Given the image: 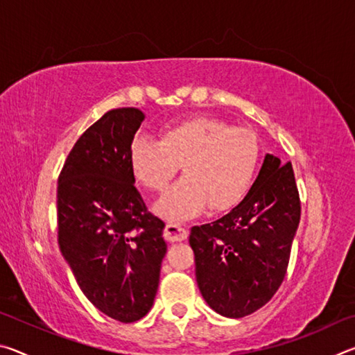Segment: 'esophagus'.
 I'll return each instance as SVG.
<instances>
[{
	"mask_svg": "<svg viewBox=\"0 0 355 355\" xmlns=\"http://www.w3.org/2000/svg\"><path fill=\"white\" fill-rule=\"evenodd\" d=\"M164 238L167 239V241H172V243L184 241V239L188 238V232H186V228L180 227L177 224H166Z\"/></svg>",
	"mask_w": 355,
	"mask_h": 355,
	"instance_id": "obj_1",
	"label": "esophagus"
}]
</instances>
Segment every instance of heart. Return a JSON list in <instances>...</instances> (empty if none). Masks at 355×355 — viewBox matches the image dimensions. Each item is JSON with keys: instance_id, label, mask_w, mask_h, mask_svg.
Wrapping results in <instances>:
<instances>
[{"instance_id": "b5f03b06", "label": "heart", "mask_w": 355, "mask_h": 355, "mask_svg": "<svg viewBox=\"0 0 355 355\" xmlns=\"http://www.w3.org/2000/svg\"><path fill=\"white\" fill-rule=\"evenodd\" d=\"M257 136L216 117H191L164 128L161 141L136 137L130 163L137 182L164 192L178 171L186 177L156 205L169 220H186L209 208L225 211L243 199L258 163Z\"/></svg>"}]
</instances>
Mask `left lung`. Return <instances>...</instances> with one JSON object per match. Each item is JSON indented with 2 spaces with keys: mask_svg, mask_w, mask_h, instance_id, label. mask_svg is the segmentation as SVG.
<instances>
[{
  "mask_svg": "<svg viewBox=\"0 0 355 355\" xmlns=\"http://www.w3.org/2000/svg\"><path fill=\"white\" fill-rule=\"evenodd\" d=\"M299 220L293 166L268 153L239 205L191 228L197 285L209 307L222 316L243 318L268 304L286 275Z\"/></svg>",
  "mask_w": 355,
  "mask_h": 355,
  "instance_id": "8db88e82",
  "label": "left lung"
}]
</instances>
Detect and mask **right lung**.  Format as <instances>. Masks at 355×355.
Returning a JSON list of instances; mask_svg holds the SVG:
<instances>
[{
	"instance_id": "1",
	"label": "right lung",
	"mask_w": 355,
	"mask_h": 355,
	"mask_svg": "<svg viewBox=\"0 0 355 355\" xmlns=\"http://www.w3.org/2000/svg\"><path fill=\"white\" fill-rule=\"evenodd\" d=\"M144 120L136 107L107 111L76 141L58 180V243L91 302L120 322L148 313L167 245L147 211L130 163Z\"/></svg>"
}]
</instances>
